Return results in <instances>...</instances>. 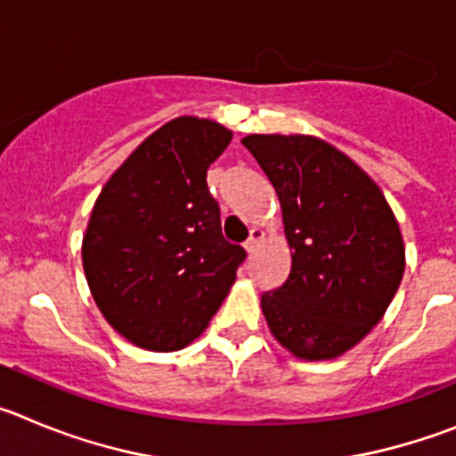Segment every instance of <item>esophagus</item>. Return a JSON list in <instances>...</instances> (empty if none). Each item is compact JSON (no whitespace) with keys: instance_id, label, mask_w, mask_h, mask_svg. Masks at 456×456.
Returning a JSON list of instances; mask_svg holds the SVG:
<instances>
[{"instance_id":"34e87169","label":"esophagus","mask_w":456,"mask_h":456,"mask_svg":"<svg viewBox=\"0 0 456 456\" xmlns=\"http://www.w3.org/2000/svg\"><path fill=\"white\" fill-rule=\"evenodd\" d=\"M263 237H265V232L260 231V228H251V235H248V240L244 241V248H247L248 253H253V251H256L257 244H260V240H263Z\"/></svg>"}]
</instances>
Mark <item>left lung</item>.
<instances>
[{"label": "left lung", "instance_id": "8db88e82", "mask_svg": "<svg viewBox=\"0 0 456 456\" xmlns=\"http://www.w3.org/2000/svg\"><path fill=\"white\" fill-rule=\"evenodd\" d=\"M273 184L292 269L260 305L281 347L331 361L384 317L404 276V240L388 200L354 159L310 134H248Z\"/></svg>", "mask_w": 456, "mask_h": 456}]
</instances>
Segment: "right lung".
Masks as SVG:
<instances>
[{
    "mask_svg": "<svg viewBox=\"0 0 456 456\" xmlns=\"http://www.w3.org/2000/svg\"><path fill=\"white\" fill-rule=\"evenodd\" d=\"M231 139L216 120H168L116 168L93 205L84 273L104 320L136 347H187L235 283L247 253L221 235L219 205L205 183Z\"/></svg>",
    "mask_w": 456,
    "mask_h": 456,
    "instance_id": "1",
    "label": "right lung"
}]
</instances>
